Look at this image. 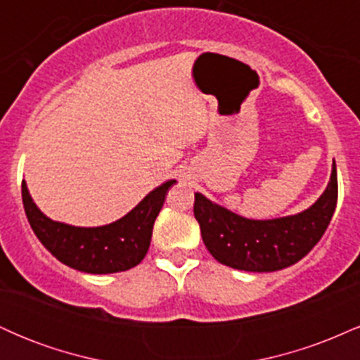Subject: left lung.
Returning a JSON list of instances; mask_svg holds the SVG:
<instances>
[{
    "mask_svg": "<svg viewBox=\"0 0 360 360\" xmlns=\"http://www.w3.org/2000/svg\"><path fill=\"white\" fill-rule=\"evenodd\" d=\"M338 184L333 162L326 189L308 210L274 220H249L194 193V218L206 249L238 271L272 272L292 266L316 245L332 220Z\"/></svg>",
    "mask_w": 360,
    "mask_h": 360,
    "instance_id": "1",
    "label": "left lung"
}]
</instances>
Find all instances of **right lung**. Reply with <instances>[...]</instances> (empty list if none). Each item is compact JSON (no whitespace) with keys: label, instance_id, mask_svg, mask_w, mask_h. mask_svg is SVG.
Wrapping results in <instances>:
<instances>
[{"label":"right lung","instance_id":"right-lung-1","mask_svg":"<svg viewBox=\"0 0 360 360\" xmlns=\"http://www.w3.org/2000/svg\"><path fill=\"white\" fill-rule=\"evenodd\" d=\"M171 179L150 191L120 220L105 226H72L53 221L37 208L22 183V200L28 223L42 245L65 266L89 274H111L135 267L146 257L154 221L166 201Z\"/></svg>","mask_w":360,"mask_h":360}]
</instances>
